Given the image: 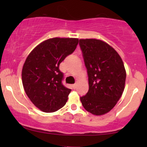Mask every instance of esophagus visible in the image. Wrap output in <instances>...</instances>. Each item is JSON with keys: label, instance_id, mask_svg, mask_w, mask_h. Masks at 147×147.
I'll return each mask as SVG.
<instances>
[{"label": "esophagus", "instance_id": "1", "mask_svg": "<svg viewBox=\"0 0 147 147\" xmlns=\"http://www.w3.org/2000/svg\"><path fill=\"white\" fill-rule=\"evenodd\" d=\"M72 86H73V88H74V90H76V88H77V84H73V85H72Z\"/></svg>", "mask_w": 147, "mask_h": 147}]
</instances>
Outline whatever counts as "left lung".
<instances>
[{"label":"left lung","instance_id":"8db88e82","mask_svg":"<svg viewBox=\"0 0 147 147\" xmlns=\"http://www.w3.org/2000/svg\"><path fill=\"white\" fill-rule=\"evenodd\" d=\"M87 69L89 90L80 97L84 108L94 115L110 111L124 89L126 71L123 61L114 48L96 39H80Z\"/></svg>","mask_w":147,"mask_h":147}]
</instances>
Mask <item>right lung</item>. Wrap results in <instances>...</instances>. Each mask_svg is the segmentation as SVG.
Wrapping results in <instances>:
<instances>
[{"mask_svg": "<svg viewBox=\"0 0 147 147\" xmlns=\"http://www.w3.org/2000/svg\"><path fill=\"white\" fill-rule=\"evenodd\" d=\"M76 38H52L44 41L32 51L22 70L25 93L36 107L53 112L65 106L71 89L62 84L63 74L59 64L75 51Z\"/></svg>", "mask_w": 147, "mask_h": 147, "instance_id": "1", "label": "right lung"}]
</instances>
